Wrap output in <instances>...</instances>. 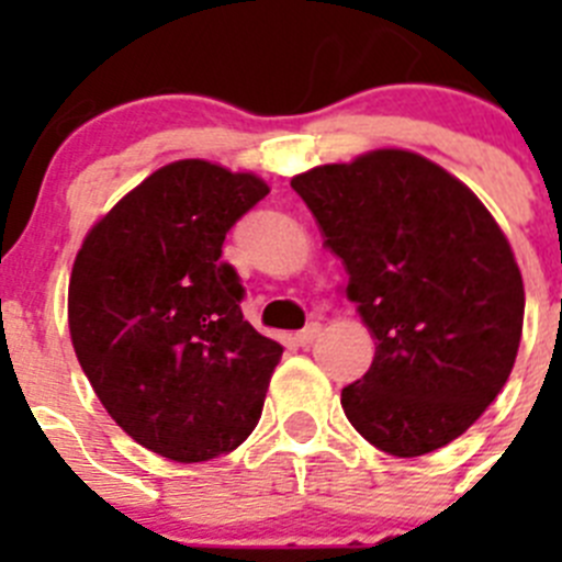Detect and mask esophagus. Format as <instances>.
<instances>
[{
	"label": "esophagus",
	"instance_id": "1",
	"mask_svg": "<svg viewBox=\"0 0 562 562\" xmlns=\"http://www.w3.org/2000/svg\"><path fill=\"white\" fill-rule=\"evenodd\" d=\"M321 329H324V326L317 324V321H312V324L306 326V329L297 331V337H295L297 346H304V349H306V346H312V342L317 340V335H321Z\"/></svg>",
	"mask_w": 562,
	"mask_h": 562
}]
</instances>
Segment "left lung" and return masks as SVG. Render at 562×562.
Segmentation results:
<instances>
[{
	"label": "left lung",
	"mask_w": 562,
	"mask_h": 562,
	"mask_svg": "<svg viewBox=\"0 0 562 562\" xmlns=\"http://www.w3.org/2000/svg\"><path fill=\"white\" fill-rule=\"evenodd\" d=\"M292 188L349 272L376 355L340 405L400 459L434 453L498 396L524 331L513 247L464 182L414 151L317 166Z\"/></svg>",
	"instance_id": "1"
}]
</instances>
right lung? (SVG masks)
<instances>
[{
    "label": "right lung",
    "mask_w": 562,
    "mask_h": 562,
    "mask_svg": "<svg viewBox=\"0 0 562 562\" xmlns=\"http://www.w3.org/2000/svg\"><path fill=\"white\" fill-rule=\"evenodd\" d=\"M270 188L205 160L154 171L83 238L69 335L98 400L137 445L171 461L236 450L261 419L281 342L241 315L222 245Z\"/></svg>",
    "instance_id": "1"
}]
</instances>
